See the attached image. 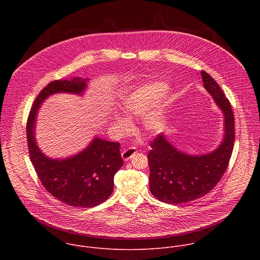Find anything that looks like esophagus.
Returning <instances> with one entry per match:
<instances>
[{
    "label": "esophagus",
    "mask_w": 260,
    "mask_h": 260,
    "mask_svg": "<svg viewBox=\"0 0 260 260\" xmlns=\"http://www.w3.org/2000/svg\"><path fill=\"white\" fill-rule=\"evenodd\" d=\"M136 152L137 151H136V149L134 148V147H129V148L125 149V150L122 151L121 156H122L124 161H127V160L131 159L136 154Z\"/></svg>",
    "instance_id": "esophagus-1"
}]
</instances>
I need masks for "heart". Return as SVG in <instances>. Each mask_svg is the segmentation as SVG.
<instances>
[{"instance_id": "b5f03b06", "label": "heart", "mask_w": 260, "mask_h": 260, "mask_svg": "<svg viewBox=\"0 0 260 260\" xmlns=\"http://www.w3.org/2000/svg\"><path fill=\"white\" fill-rule=\"evenodd\" d=\"M169 86L163 82H149L139 85L121 98V108L128 116L140 115L154 108L158 102L168 93ZM114 125L121 129L126 130L129 127V121L123 116L114 115ZM166 119L162 112L150 113L145 118V127L149 131L157 132L163 128Z\"/></svg>"}]
</instances>
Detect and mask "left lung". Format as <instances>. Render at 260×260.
<instances>
[{
  "mask_svg": "<svg viewBox=\"0 0 260 260\" xmlns=\"http://www.w3.org/2000/svg\"><path fill=\"white\" fill-rule=\"evenodd\" d=\"M203 87L213 97L224 116V138L214 151L190 155L175 148L159 134L149 151L151 193L160 201L181 204L198 199L219 182L228 166L234 146V115L228 99L216 81L201 71Z\"/></svg>",
  "mask_w": 260,
  "mask_h": 260,
  "instance_id": "8db88e82",
  "label": "left lung"
}]
</instances>
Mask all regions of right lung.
I'll return each mask as SVG.
<instances>
[{
	"instance_id": "obj_1",
	"label": "right lung",
	"mask_w": 260,
	"mask_h": 260,
	"mask_svg": "<svg viewBox=\"0 0 260 260\" xmlns=\"http://www.w3.org/2000/svg\"><path fill=\"white\" fill-rule=\"evenodd\" d=\"M89 79L74 77L49 83L35 99L27 121V141L31 162L46 190L56 199L74 207H94L110 197L114 175L122 167L120 144L95 137L74 156L64 159L47 157L38 147L35 126L38 109L51 95H82Z\"/></svg>"
}]
</instances>
